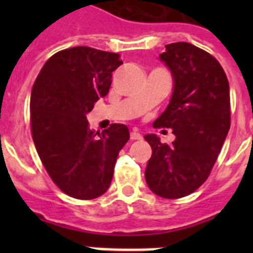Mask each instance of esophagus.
<instances>
[{"label": "esophagus", "instance_id": "1", "mask_svg": "<svg viewBox=\"0 0 253 253\" xmlns=\"http://www.w3.org/2000/svg\"><path fill=\"white\" fill-rule=\"evenodd\" d=\"M130 138L132 139V140H140V139H142V135L139 134L138 130H132L130 134Z\"/></svg>", "mask_w": 253, "mask_h": 253}]
</instances>
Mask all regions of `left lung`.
Segmentation results:
<instances>
[{"label": "left lung", "instance_id": "1", "mask_svg": "<svg viewBox=\"0 0 253 253\" xmlns=\"http://www.w3.org/2000/svg\"><path fill=\"white\" fill-rule=\"evenodd\" d=\"M159 57L172 73L173 93L154 127L170 128L176 139L144 136L152 148L146 181L155 194L176 200L200 188L215 164L230 130V85L215 57L190 43L167 44Z\"/></svg>", "mask_w": 253, "mask_h": 253}]
</instances>
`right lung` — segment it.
<instances>
[{
  "label": "right lung",
  "instance_id": "1",
  "mask_svg": "<svg viewBox=\"0 0 253 253\" xmlns=\"http://www.w3.org/2000/svg\"><path fill=\"white\" fill-rule=\"evenodd\" d=\"M119 55L90 47L59 51L45 61L31 90V132L38 155L61 192L93 200L110 186L119 151L130 139L125 125L89 128L86 114L109 93Z\"/></svg>",
  "mask_w": 253,
  "mask_h": 253
}]
</instances>
